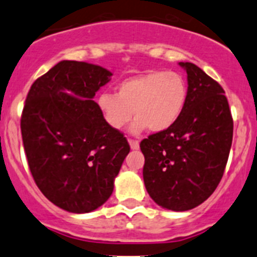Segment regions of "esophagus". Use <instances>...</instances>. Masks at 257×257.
<instances>
[{
	"instance_id": "34e87169",
	"label": "esophagus",
	"mask_w": 257,
	"mask_h": 257,
	"mask_svg": "<svg viewBox=\"0 0 257 257\" xmlns=\"http://www.w3.org/2000/svg\"><path fill=\"white\" fill-rule=\"evenodd\" d=\"M129 146H131L132 149H139V142L138 141H133V139H129Z\"/></svg>"
}]
</instances>
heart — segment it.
I'll return each mask as SVG.
<instances>
[{"instance_id":"1","label":"heart","mask_w":257,"mask_h":257,"mask_svg":"<svg viewBox=\"0 0 257 257\" xmlns=\"http://www.w3.org/2000/svg\"><path fill=\"white\" fill-rule=\"evenodd\" d=\"M188 86L176 71L152 70L132 76L116 85L115 94L103 93L98 106L106 123L113 129H121L134 121L133 132L161 133L171 128L183 111Z\"/></svg>"}]
</instances>
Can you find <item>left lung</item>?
I'll list each match as a JSON object with an SVG mask.
<instances>
[{
  "instance_id": "obj_1",
  "label": "left lung",
  "mask_w": 257,
  "mask_h": 257,
  "mask_svg": "<svg viewBox=\"0 0 257 257\" xmlns=\"http://www.w3.org/2000/svg\"><path fill=\"white\" fill-rule=\"evenodd\" d=\"M188 95L178 120L141 142L143 179L157 205L188 211L205 202L220 183L232 144L233 120L222 86L192 62Z\"/></svg>"
}]
</instances>
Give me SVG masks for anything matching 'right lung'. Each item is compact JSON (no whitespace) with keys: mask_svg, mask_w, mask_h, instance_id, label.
<instances>
[{"mask_svg":"<svg viewBox=\"0 0 257 257\" xmlns=\"http://www.w3.org/2000/svg\"><path fill=\"white\" fill-rule=\"evenodd\" d=\"M113 74L64 60L31 85L21 115L35 183L62 210L86 213L106 202L131 147L104 119L95 93Z\"/></svg>","mask_w":257,"mask_h":257,"instance_id":"right-lung-1","label":"right lung"}]
</instances>
